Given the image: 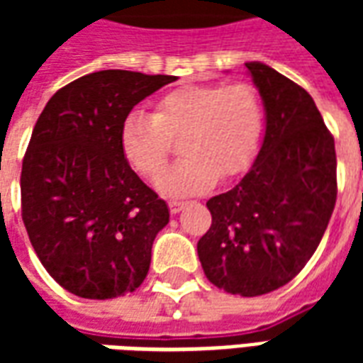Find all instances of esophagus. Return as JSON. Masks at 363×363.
I'll return each instance as SVG.
<instances>
[{"label": "esophagus", "instance_id": "obj_1", "mask_svg": "<svg viewBox=\"0 0 363 363\" xmlns=\"http://www.w3.org/2000/svg\"><path fill=\"white\" fill-rule=\"evenodd\" d=\"M186 206V202L184 200H171L169 202V208H171V213H179Z\"/></svg>", "mask_w": 363, "mask_h": 363}]
</instances>
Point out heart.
<instances>
[{
  "instance_id": "obj_1",
  "label": "heart",
  "mask_w": 363,
  "mask_h": 363,
  "mask_svg": "<svg viewBox=\"0 0 363 363\" xmlns=\"http://www.w3.org/2000/svg\"><path fill=\"white\" fill-rule=\"evenodd\" d=\"M262 128L264 111L252 85L200 83L159 96L153 114L128 112L118 143L128 165L153 179L165 169L173 140L181 138L184 159L157 181L161 192L181 196L245 173L257 157Z\"/></svg>"
}]
</instances>
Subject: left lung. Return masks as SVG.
Returning a JSON list of instances; mask_svg holds the SVG:
<instances>
[{"label":"left lung","mask_w":363,"mask_h":363,"mask_svg":"<svg viewBox=\"0 0 363 363\" xmlns=\"http://www.w3.org/2000/svg\"><path fill=\"white\" fill-rule=\"evenodd\" d=\"M267 108V132L249 173L210 198L212 225L198 257L213 286L255 297L294 280L317 251L336 204L335 138L311 95L249 62Z\"/></svg>","instance_id":"1"}]
</instances>
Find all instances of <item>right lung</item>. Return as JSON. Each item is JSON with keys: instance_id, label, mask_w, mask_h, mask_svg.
I'll list each match as a JSON object with an SVG mask.
<instances>
[{"instance_id": "add662e5", "label": "right lung", "mask_w": 363, "mask_h": 363, "mask_svg": "<svg viewBox=\"0 0 363 363\" xmlns=\"http://www.w3.org/2000/svg\"><path fill=\"white\" fill-rule=\"evenodd\" d=\"M174 75L103 69L54 93L21 171V216L46 272L74 296L112 299L147 276L151 245L169 223L165 200L120 151V124Z\"/></svg>"}]
</instances>
